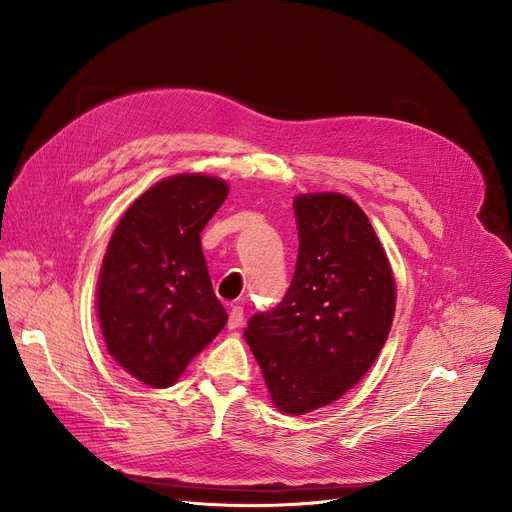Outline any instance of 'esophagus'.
<instances>
[{
    "label": "esophagus",
    "instance_id": "esophagus-1",
    "mask_svg": "<svg viewBox=\"0 0 512 512\" xmlns=\"http://www.w3.org/2000/svg\"><path fill=\"white\" fill-rule=\"evenodd\" d=\"M242 321H245V311H242V307H232L230 317H228V328L236 330L242 326Z\"/></svg>",
    "mask_w": 512,
    "mask_h": 512
}]
</instances>
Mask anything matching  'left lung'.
Returning <instances> with one entry per match:
<instances>
[{
  "instance_id": "8db88e82",
  "label": "left lung",
  "mask_w": 512,
  "mask_h": 512,
  "mask_svg": "<svg viewBox=\"0 0 512 512\" xmlns=\"http://www.w3.org/2000/svg\"><path fill=\"white\" fill-rule=\"evenodd\" d=\"M299 257L286 297L245 340L278 411L303 415L351 390L388 338L396 286L363 209L338 193L294 199Z\"/></svg>"
}]
</instances>
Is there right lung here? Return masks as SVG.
Returning a JSON list of instances; mask_svg holds the SVG:
<instances>
[{
  "instance_id": "add662e5",
  "label": "right lung",
  "mask_w": 512,
  "mask_h": 512,
  "mask_svg": "<svg viewBox=\"0 0 512 512\" xmlns=\"http://www.w3.org/2000/svg\"><path fill=\"white\" fill-rule=\"evenodd\" d=\"M226 197L220 178L170 176L128 207L107 245L101 332L107 353L147 386H172L226 326L201 251V232Z\"/></svg>"
}]
</instances>
